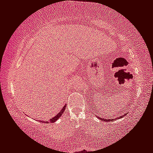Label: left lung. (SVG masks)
<instances>
[{"instance_id": "left-lung-1", "label": "left lung", "mask_w": 153, "mask_h": 153, "mask_svg": "<svg viewBox=\"0 0 153 153\" xmlns=\"http://www.w3.org/2000/svg\"><path fill=\"white\" fill-rule=\"evenodd\" d=\"M126 114H127V113H125L124 115H126ZM124 115H121L120 117H119L120 119V118H122V117H124ZM99 118H100V120L104 121V122H105V121H106V122H109V121H111V122H112V121H115V120H117V119H118V118H117H117H115V119H108V120H105V119H104V118H101V117H99Z\"/></svg>"}]
</instances>
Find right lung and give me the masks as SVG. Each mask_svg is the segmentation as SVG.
Masks as SVG:
<instances>
[{
	"mask_svg": "<svg viewBox=\"0 0 153 153\" xmlns=\"http://www.w3.org/2000/svg\"><path fill=\"white\" fill-rule=\"evenodd\" d=\"M66 106H67V104H65V106H63V108L61 109V111H60V112H59L58 113H57L56 115L54 116V117H51V119H50L49 121H47V122H45V123H47V124H48V123H49V124H50V123H54L55 122H56L57 120H58L59 118H60V117H61V115H62V114L65 112V108H66ZM40 122H43V121H41L40 120Z\"/></svg>",
	"mask_w": 153,
	"mask_h": 153,
	"instance_id": "obj_1",
	"label": "right lung"
}]
</instances>
